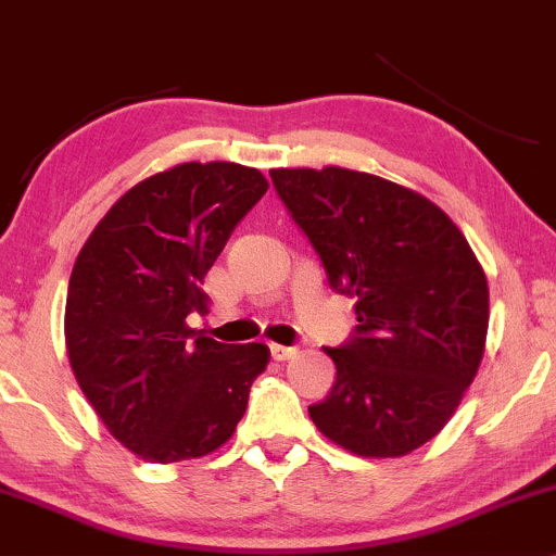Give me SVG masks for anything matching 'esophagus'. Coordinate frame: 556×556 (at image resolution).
Here are the masks:
<instances>
[{
  "label": "esophagus",
  "mask_w": 556,
  "mask_h": 556,
  "mask_svg": "<svg viewBox=\"0 0 556 556\" xmlns=\"http://www.w3.org/2000/svg\"><path fill=\"white\" fill-rule=\"evenodd\" d=\"M274 361H290L298 355V348H287V344H269Z\"/></svg>",
  "instance_id": "esophagus-1"
}]
</instances>
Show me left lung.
<instances>
[{
    "mask_svg": "<svg viewBox=\"0 0 556 556\" xmlns=\"http://www.w3.org/2000/svg\"><path fill=\"white\" fill-rule=\"evenodd\" d=\"M269 175L358 316L348 342L324 348L337 381L311 420L363 457L418 450L455 416L481 366L489 285L476 253L442 208L402 185L342 167Z\"/></svg>",
    "mask_w": 556,
    "mask_h": 556,
    "instance_id": "left-lung-1",
    "label": "left lung"
}]
</instances>
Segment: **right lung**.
I'll return each mask as SVG.
<instances>
[{"label":"right lung","mask_w":556,"mask_h":556,"mask_svg":"<svg viewBox=\"0 0 556 556\" xmlns=\"http://www.w3.org/2000/svg\"><path fill=\"white\" fill-rule=\"evenodd\" d=\"M266 188L242 164H177L127 190L75 258L70 366L96 416L143 460L219 450L266 371V344L216 342L185 324L208 311L203 277Z\"/></svg>","instance_id":"1"}]
</instances>
